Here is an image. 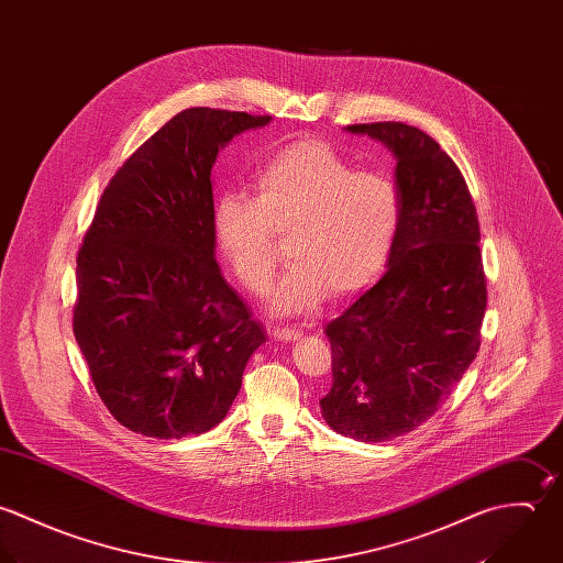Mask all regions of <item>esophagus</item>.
Here are the masks:
<instances>
[{
	"label": "esophagus",
	"instance_id": "34e87169",
	"mask_svg": "<svg viewBox=\"0 0 563 563\" xmlns=\"http://www.w3.org/2000/svg\"><path fill=\"white\" fill-rule=\"evenodd\" d=\"M300 331H296V329H274L272 331V338L278 339V341H296V339H300Z\"/></svg>",
	"mask_w": 563,
	"mask_h": 563
}]
</instances>
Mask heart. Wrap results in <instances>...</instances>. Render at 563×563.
I'll return each mask as SVG.
<instances>
[{
	"label": "heart",
	"instance_id": "b5f03b06",
	"mask_svg": "<svg viewBox=\"0 0 563 563\" xmlns=\"http://www.w3.org/2000/svg\"><path fill=\"white\" fill-rule=\"evenodd\" d=\"M400 222L396 183L354 165L318 139L276 150L258 169L254 198L224 194L213 209L220 254L250 294L272 285L285 239L289 267L272 294V311L309 313L367 287L383 269Z\"/></svg>",
	"mask_w": 563,
	"mask_h": 563
}]
</instances>
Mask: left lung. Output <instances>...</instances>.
<instances>
[{"mask_svg":"<svg viewBox=\"0 0 563 563\" xmlns=\"http://www.w3.org/2000/svg\"><path fill=\"white\" fill-rule=\"evenodd\" d=\"M396 156L400 222L387 272L327 327V424L358 442L416 431L444 405L481 345L487 287L478 218L454 161L420 128L354 123Z\"/></svg>","mask_w":563,"mask_h":563,"instance_id":"left-lung-1","label":"left lung"}]
</instances>
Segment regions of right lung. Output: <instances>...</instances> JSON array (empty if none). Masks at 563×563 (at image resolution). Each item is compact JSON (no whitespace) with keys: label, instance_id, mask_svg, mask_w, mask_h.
Returning a JSON list of instances; mask_svg holds the SVG:
<instances>
[{"label":"right lung","instance_id":"1","mask_svg":"<svg viewBox=\"0 0 563 563\" xmlns=\"http://www.w3.org/2000/svg\"><path fill=\"white\" fill-rule=\"evenodd\" d=\"M269 114L187 109L114 174L78 252L74 335L125 429L180 440L218 427L267 333L216 261L211 169Z\"/></svg>","mask_w":563,"mask_h":563}]
</instances>
